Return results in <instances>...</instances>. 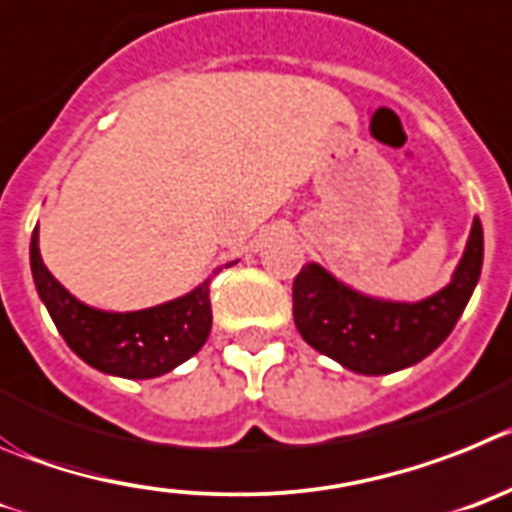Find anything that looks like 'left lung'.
Segmentation results:
<instances>
[{
    "instance_id": "left-lung-1",
    "label": "left lung",
    "mask_w": 512,
    "mask_h": 512,
    "mask_svg": "<svg viewBox=\"0 0 512 512\" xmlns=\"http://www.w3.org/2000/svg\"><path fill=\"white\" fill-rule=\"evenodd\" d=\"M482 255V224L474 216L467 247L449 283L413 303L359 293L319 262H308L293 283V319L306 344L357 375L405 370L451 334L480 280Z\"/></svg>"
}]
</instances>
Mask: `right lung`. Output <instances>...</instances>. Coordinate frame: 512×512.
Wrapping results in <instances>:
<instances>
[{
    "label": "right lung",
    "mask_w": 512,
    "mask_h": 512,
    "mask_svg": "<svg viewBox=\"0 0 512 512\" xmlns=\"http://www.w3.org/2000/svg\"><path fill=\"white\" fill-rule=\"evenodd\" d=\"M38 242L40 232L35 227L30 239V267L40 301L68 347L94 370L127 380H150L176 370L209 339V278L188 290L186 296L160 306L104 311L78 301L53 278L40 257ZM234 262H227V267Z\"/></svg>",
    "instance_id": "obj_1"
}]
</instances>
